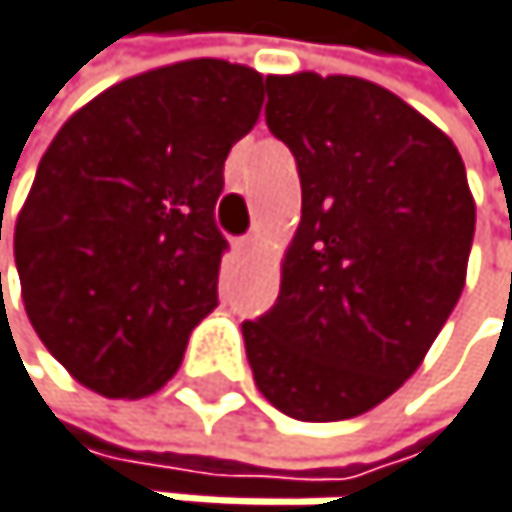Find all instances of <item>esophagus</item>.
Returning a JSON list of instances; mask_svg holds the SVG:
<instances>
[{
    "label": "esophagus",
    "instance_id": "34e87169",
    "mask_svg": "<svg viewBox=\"0 0 512 512\" xmlns=\"http://www.w3.org/2000/svg\"><path fill=\"white\" fill-rule=\"evenodd\" d=\"M233 251H236V258H251L254 251H258V236H242L233 242Z\"/></svg>",
    "mask_w": 512,
    "mask_h": 512
}]
</instances>
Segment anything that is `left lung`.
Masks as SVG:
<instances>
[{
  "mask_svg": "<svg viewBox=\"0 0 512 512\" xmlns=\"http://www.w3.org/2000/svg\"><path fill=\"white\" fill-rule=\"evenodd\" d=\"M294 153L301 224L279 298L242 322L254 384L294 421H347L393 396L455 310L476 230L467 168L427 116L359 76H267Z\"/></svg>",
  "mask_w": 512,
  "mask_h": 512,
  "instance_id": "obj_1",
  "label": "left lung"
}]
</instances>
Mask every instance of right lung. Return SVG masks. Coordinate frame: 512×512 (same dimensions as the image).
<instances>
[{
	"instance_id": "obj_1",
	"label": "right lung",
	"mask_w": 512,
	"mask_h": 512,
	"mask_svg": "<svg viewBox=\"0 0 512 512\" xmlns=\"http://www.w3.org/2000/svg\"><path fill=\"white\" fill-rule=\"evenodd\" d=\"M261 104L258 70L196 57L110 85L54 134L14 264L39 341L82 387L141 399L181 368L218 307L224 159Z\"/></svg>"
}]
</instances>
